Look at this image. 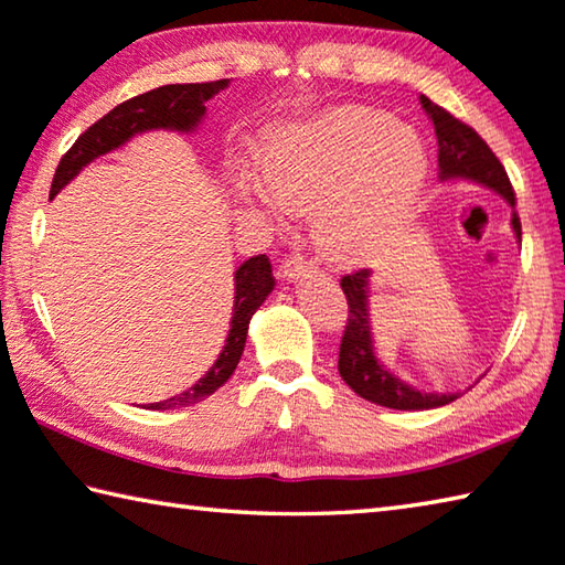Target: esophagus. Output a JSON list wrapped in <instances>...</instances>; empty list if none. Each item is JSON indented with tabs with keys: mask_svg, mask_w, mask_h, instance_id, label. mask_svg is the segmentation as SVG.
I'll return each mask as SVG.
<instances>
[{
	"mask_svg": "<svg viewBox=\"0 0 565 565\" xmlns=\"http://www.w3.org/2000/svg\"><path fill=\"white\" fill-rule=\"evenodd\" d=\"M316 271V264L303 259V256L299 254H291L289 259H284L281 264V276L286 281H299V279H306V276Z\"/></svg>",
	"mask_w": 565,
	"mask_h": 565,
	"instance_id": "1",
	"label": "esophagus"
}]
</instances>
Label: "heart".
<instances>
[{
  "label": "heart",
  "instance_id": "heart-1",
  "mask_svg": "<svg viewBox=\"0 0 565 565\" xmlns=\"http://www.w3.org/2000/svg\"><path fill=\"white\" fill-rule=\"evenodd\" d=\"M259 178L234 175L247 202L271 210L313 207V237L341 262L375 252L403 224L429 180L417 130L373 108H338L264 142Z\"/></svg>",
  "mask_w": 565,
  "mask_h": 565
}]
</instances>
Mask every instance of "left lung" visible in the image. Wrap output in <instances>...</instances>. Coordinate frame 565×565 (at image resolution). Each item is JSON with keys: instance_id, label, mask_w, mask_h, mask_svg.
<instances>
[{"instance_id": "left-lung-1", "label": "left lung", "mask_w": 565, "mask_h": 565, "mask_svg": "<svg viewBox=\"0 0 565 565\" xmlns=\"http://www.w3.org/2000/svg\"><path fill=\"white\" fill-rule=\"evenodd\" d=\"M419 104L437 132L439 180L477 182L481 188L501 194L511 207V230H514L516 242H521L514 190H511L507 170L501 168L494 152L475 130L449 116L445 108L435 106L427 96H419ZM371 269H363L341 279V289L348 299V326L343 331L341 353H338V373L355 395L390 409H433L449 405L461 393H419L377 361L371 326Z\"/></svg>"}]
</instances>
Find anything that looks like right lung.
<instances>
[{
  "label": "right lung",
  "instance_id": "add662e5",
  "mask_svg": "<svg viewBox=\"0 0 565 565\" xmlns=\"http://www.w3.org/2000/svg\"><path fill=\"white\" fill-rule=\"evenodd\" d=\"M227 86L230 78L212 81V84H168L116 106L98 122H94V126L74 142V148L61 158L54 182H51V198H56V194L96 158L122 148L128 140L140 136V132L198 130L200 122L204 120V113H207V106L204 104ZM274 286L276 281L271 276V264L266 259V254L252 256V259L244 262L239 269L234 271V306L230 333L217 355V361H214V365L198 383L184 390V393L170 399H162V403H152L148 405V409H175L184 405H194L227 383L244 353L252 316L266 301V296L274 291Z\"/></svg>",
  "mask_w": 565,
  "mask_h": 565
}]
</instances>
